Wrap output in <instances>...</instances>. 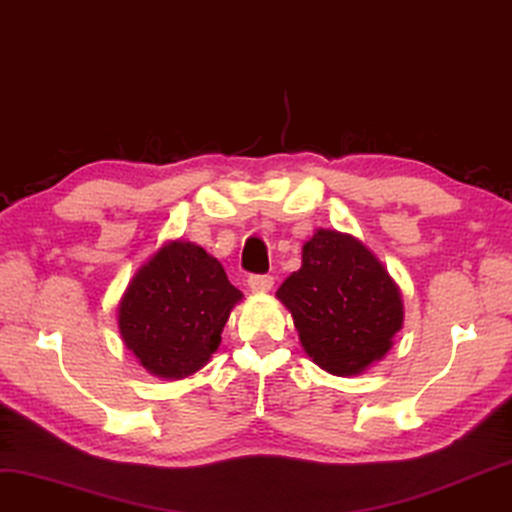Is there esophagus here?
Masks as SVG:
<instances>
[{
	"mask_svg": "<svg viewBox=\"0 0 512 512\" xmlns=\"http://www.w3.org/2000/svg\"><path fill=\"white\" fill-rule=\"evenodd\" d=\"M271 286H274V278L267 274H255L248 278V288L252 293H269Z\"/></svg>",
	"mask_w": 512,
	"mask_h": 512,
	"instance_id": "34e87169",
	"label": "esophagus"
}]
</instances>
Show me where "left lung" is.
Segmentation results:
<instances>
[{"label":"left lung","instance_id":"obj_1","mask_svg":"<svg viewBox=\"0 0 512 512\" xmlns=\"http://www.w3.org/2000/svg\"><path fill=\"white\" fill-rule=\"evenodd\" d=\"M276 297L293 316L307 357L342 378L383 359L404 326L401 290L390 271L359 238L340 231H314L302 245V267Z\"/></svg>","mask_w":512,"mask_h":512}]
</instances>
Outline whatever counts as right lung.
Listing matches in <instances>:
<instances>
[{"label":"right lung","instance_id":"right-lung-1","mask_svg":"<svg viewBox=\"0 0 512 512\" xmlns=\"http://www.w3.org/2000/svg\"><path fill=\"white\" fill-rule=\"evenodd\" d=\"M243 293L215 257L167 241L137 269L118 304L122 342L155 378L181 380L208 364Z\"/></svg>","mask_w":512,"mask_h":512}]
</instances>
